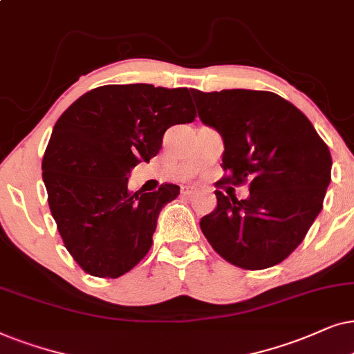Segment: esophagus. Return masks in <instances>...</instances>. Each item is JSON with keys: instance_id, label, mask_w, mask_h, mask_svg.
Wrapping results in <instances>:
<instances>
[{"instance_id": "1", "label": "esophagus", "mask_w": 354, "mask_h": 354, "mask_svg": "<svg viewBox=\"0 0 354 354\" xmlns=\"http://www.w3.org/2000/svg\"><path fill=\"white\" fill-rule=\"evenodd\" d=\"M196 192H197V191L194 189V187H191V186H183V187H181V194L186 196V197L194 196Z\"/></svg>"}]
</instances>
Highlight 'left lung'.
I'll list each match as a JSON object with an SVG mask.
<instances>
[{
    "label": "left lung",
    "instance_id": "obj_1",
    "mask_svg": "<svg viewBox=\"0 0 354 354\" xmlns=\"http://www.w3.org/2000/svg\"><path fill=\"white\" fill-rule=\"evenodd\" d=\"M191 92L201 121L218 131L225 144L216 209L201 220L202 233L216 254L239 268L277 266L303 243L322 210L332 178L330 150L304 113L277 93ZM246 182L244 201L219 191Z\"/></svg>",
    "mask_w": 354,
    "mask_h": 354
}]
</instances>
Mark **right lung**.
<instances>
[{
  "instance_id": "1",
  "label": "right lung",
  "mask_w": 354,
  "mask_h": 354,
  "mask_svg": "<svg viewBox=\"0 0 354 354\" xmlns=\"http://www.w3.org/2000/svg\"><path fill=\"white\" fill-rule=\"evenodd\" d=\"M196 116L189 88L150 84L92 88L59 116L41 174L59 236L84 272L118 279L145 257L180 186L133 192L128 174L158 153L165 131Z\"/></svg>"
}]
</instances>
